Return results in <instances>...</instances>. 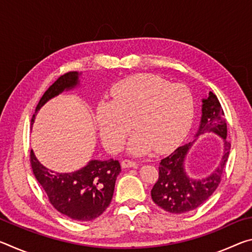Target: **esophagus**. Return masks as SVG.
Masks as SVG:
<instances>
[{"mask_svg": "<svg viewBox=\"0 0 252 252\" xmlns=\"http://www.w3.org/2000/svg\"><path fill=\"white\" fill-rule=\"evenodd\" d=\"M121 165H122V168H136L138 167V163H136V162H134V161H130V160H123L122 162H121Z\"/></svg>", "mask_w": 252, "mask_h": 252, "instance_id": "34e87169", "label": "esophagus"}]
</instances>
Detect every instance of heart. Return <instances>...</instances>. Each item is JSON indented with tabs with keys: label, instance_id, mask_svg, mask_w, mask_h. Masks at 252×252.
Instances as JSON below:
<instances>
[{
	"label": "heart",
	"instance_id": "1",
	"mask_svg": "<svg viewBox=\"0 0 252 252\" xmlns=\"http://www.w3.org/2000/svg\"><path fill=\"white\" fill-rule=\"evenodd\" d=\"M193 111V96L185 85L140 74L114 85L111 101L97 103L95 122L104 147L117 152L129 133L131 121L135 132L127 151L141 156L153 148L165 152L180 142L191 126Z\"/></svg>",
	"mask_w": 252,
	"mask_h": 252
}]
</instances>
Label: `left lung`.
Here are the masks:
<instances>
[{"label": "left lung", "instance_id": "1", "mask_svg": "<svg viewBox=\"0 0 252 252\" xmlns=\"http://www.w3.org/2000/svg\"><path fill=\"white\" fill-rule=\"evenodd\" d=\"M201 119L192 141L179 147L162 159L159 165V179L151 190L156 204L171 213H185L201 206L218 188L231 144L227 141V123L223 110L212 92L202 99ZM212 133L221 139V158L217 167L207 177L195 179L185 169V160L200 135Z\"/></svg>", "mask_w": 252, "mask_h": 252}]
</instances>
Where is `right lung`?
<instances>
[{
    "label": "right lung",
    "mask_w": 252,
    "mask_h": 252,
    "mask_svg": "<svg viewBox=\"0 0 252 252\" xmlns=\"http://www.w3.org/2000/svg\"><path fill=\"white\" fill-rule=\"evenodd\" d=\"M79 72L60 76L45 91L36 105L34 119L46 102L64 91L81 87ZM31 164L36 180L48 194L50 202L59 212L76 221H90L105 211L112 200L116 180L121 172L118 160L92 159L73 172H55L44 167L31 151Z\"/></svg>",
    "instance_id": "1"
}]
</instances>
